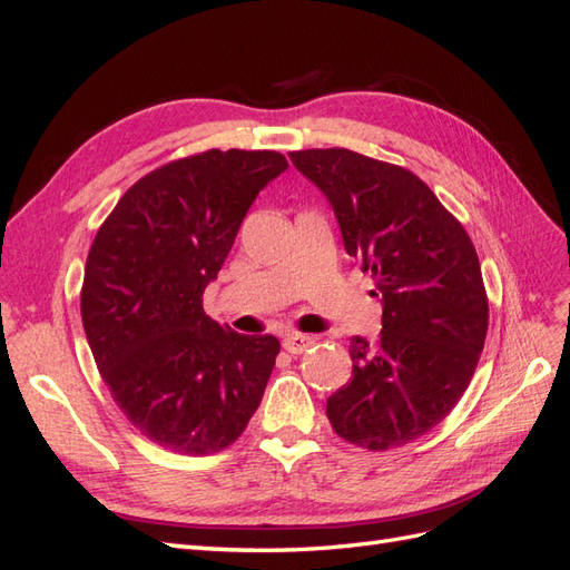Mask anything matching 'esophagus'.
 <instances>
[{
  "label": "esophagus",
  "mask_w": 570,
  "mask_h": 570,
  "mask_svg": "<svg viewBox=\"0 0 570 570\" xmlns=\"http://www.w3.org/2000/svg\"><path fill=\"white\" fill-rule=\"evenodd\" d=\"M283 347H285V352H289V354H302V352H306L308 347H314V337L302 335V333H287V335L283 337Z\"/></svg>",
  "instance_id": "34e87169"
}]
</instances>
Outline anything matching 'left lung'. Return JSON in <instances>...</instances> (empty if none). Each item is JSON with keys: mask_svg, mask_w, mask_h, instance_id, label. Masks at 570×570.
Masks as SVG:
<instances>
[{"mask_svg": "<svg viewBox=\"0 0 570 570\" xmlns=\"http://www.w3.org/2000/svg\"><path fill=\"white\" fill-rule=\"evenodd\" d=\"M289 159L331 202L344 249L383 299V331L352 337V381L327 396V421L364 450L404 446L450 416L475 373L490 318L475 247L402 166L342 147Z\"/></svg>", "mask_w": 570, "mask_h": 570, "instance_id": "1", "label": "left lung"}]
</instances>
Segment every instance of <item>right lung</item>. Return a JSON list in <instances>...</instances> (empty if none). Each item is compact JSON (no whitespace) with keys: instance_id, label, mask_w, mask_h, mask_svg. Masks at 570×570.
<instances>
[{"instance_id":"add662e5","label":"right lung","mask_w":570,"mask_h":570,"mask_svg":"<svg viewBox=\"0 0 570 570\" xmlns=\"http://www.w3.org/2000/svg\"><path fill=\"white\" fill-rule=\"evenodd\" d=\"M281 151L209 149L137 180L101 223L85 264L82 327L126 419L164 450L216 454L247 428L281 342L239 335L202 295Z\"/></svg>"}]
</instances>
